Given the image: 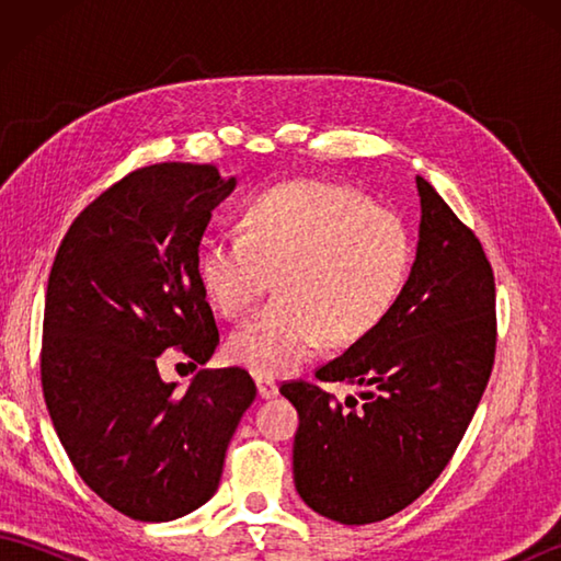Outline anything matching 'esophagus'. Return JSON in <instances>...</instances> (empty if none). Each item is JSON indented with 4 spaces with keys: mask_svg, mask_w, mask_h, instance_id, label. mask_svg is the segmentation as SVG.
I'll return each mask as SVG.
<instances>
[{
    "mask_svg": "<svg viewBox=\"0 0 561 561\" xmlns=\"http://www.w3.org/2000/svg\"><path fill=\"white\" fill-rule=\"evenodd\" d=\"M255 383H257V392L262 398H274L279 392V386L277 380H274L272 376H265V374H257L255 376Z\"/></svg>",
    "mask_w": 561,
    "mask_h": 561,
    "instance_id": "esophagus-1",
    "label": "esophagus"
}]
</instances>
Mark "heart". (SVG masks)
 <instances>
[{"mask_svg":"<svg viewBox=\"0 0 561 561\" xmlns=\"http://www.w3.org/2000/svg\"><path fill=\"white\" fill-rule=\"evenodd\" d=\"M412 241L392 209L354 190L291 181L245 202L238 233L202 245L197 274L209 306L243 318L277 274L279 301L229 340L231 359L287 374L323 347L350 344L383 323L408 282Z\"/></svg>","mask_w":561,"mask_h":561,"instance_id":"1","label":"heart"}]
</instances>
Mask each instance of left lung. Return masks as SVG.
<instances>
[{"label":"left lung","instance_id":"left-lung-1","mask_svg":"<svg viewBox=\"0 0 561 561\" xmlns=\"http://www.w3.org/2000/svg\"><path fill=\"white\" fill-rule=\"evenodd\" d=\"M416 260L383 323L323 364V383L364 386L340 402L308 380L279 392L299 412L296 492L316 514L366 526L434 484L468 432L496 354L494 272L482 243L416 175Z\"/></svg>","mask_w":561,"mask_h":561}]
</instances>
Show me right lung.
Masks as SVG:
<instances>
[{"label": "right lung", "mask_w": 561, "mask_h": 561, "mask_svg": "<svg viewBox=\"0 0 561 561\" xmlns=\"http://www.w3.org/2000/svg\"><path fill=\"white\" fill-rule=\"evenodd\" d=\"M233 185L211 163L127 173L71 221L47 279V412L79 478L135 520H173L209 502L257 396L245 368L199 371L178 392L157 366L173 350L197 368L219 347L197 248Z\"/></svg>", "instance_id": "add662e5"}]
</instances>
